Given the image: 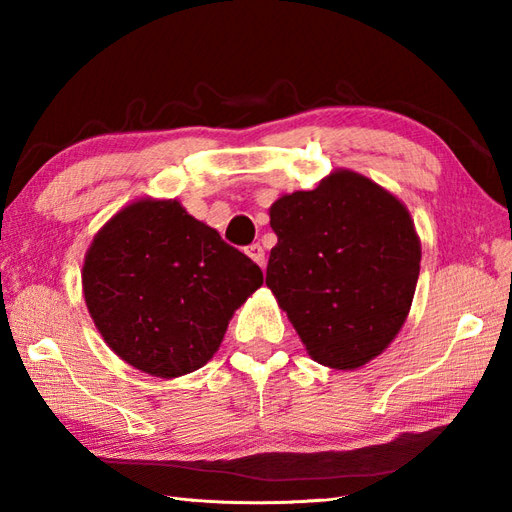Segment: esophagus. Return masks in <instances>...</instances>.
Instances as JSON below:
<instances>
[{
    "instance_id": "1",
    "label": "esophagus",
    "mask_w": 512,
    "mask_h": 512,
    "mask_svg": "<svg viewBox=\"0 0 512 512\" xmlns=\"http://www.w3.org/2000/svg\"><path fill=\"white\" fill-rule=\"evenodd\" d=\"M246 255L253 259V262H257L259 266H266V255H264V248L259 246V244H250L248 248H246Z\"/></svg>"
}]
</instances>
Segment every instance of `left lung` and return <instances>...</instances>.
Returning <instances> with one entry per match:
<instances>
[{
  "label": "left lung",
  "instance_id": "left-lung-1",
  "mask_svg": "<svg viewBox=\"0 0 512 512\" xmlns=\"http://www.w3.org/2000/svg\"><path fill=\"white\" fill-rule=\"evenodd\" d=\"M266 286L314 361L356 369L396 339L420 275V239L396 195L354 171L270 206Z\"/></svg>",
  "mask_w": 512,
  "mask_h": 512
}]
</instances>
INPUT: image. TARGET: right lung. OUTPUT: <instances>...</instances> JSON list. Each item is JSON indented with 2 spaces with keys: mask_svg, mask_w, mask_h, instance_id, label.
Listing matches in <instances>:
<instances>
[{
  "mask_svg": "<svg viewBox=\"0 0 512 512\" xmlns=\"http://www.w3.org/2000/svg\"><path fill=\"white\" fill-rule=\"evenodd\" d=\"M83 295L105 343L140 372L176 378L211 361L262 268L178 200H138L85 255Z\"/></svg>",
  "mask_w": 512,
  "mask_h": 512,
  "instance_id": "1",
  "label": "right lung"
}]
</instances>
